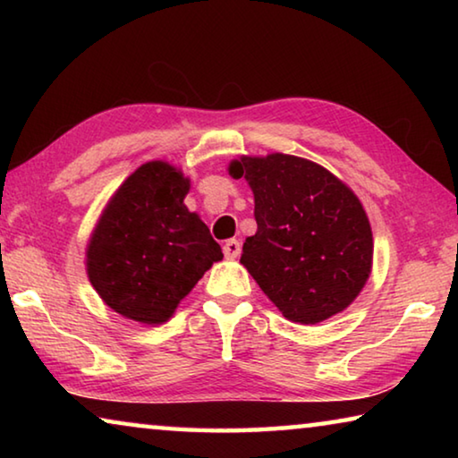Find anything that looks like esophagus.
<instances>
[{"mask_svg":"<svg viewBox=\"0 0 458 458\" xmlns=\"http://www.w3.org/2000/svg\"><path fill=\"white\" fill-rule=\"evenodd\" d=\"M222 250H224V257H226V259H236L240 254V242L236 238L226 240V242H224V246H222Z\"/></svg>","mask_w":458,"mask_h":458,"instance_id":"esophagus-1","label":"esophagus"}]
</instances>
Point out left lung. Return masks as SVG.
<instances>
[{"label":"left lung","instance_id":"left-lung-1","mask_svg":"<svg viewBox=\"0 0 458 458\" xmlns=\"http://www.w3.org/2000/svg\"><path fill=\"white\" fill-rule=\"evenodd\" d=\"M254 193L257 234L240 262L286 319L315 325L353 303L371 273L374 238L358 196L294 155L234 159Z\"/></svg>","mask_w":458,"mask_h":458}]
</instances>
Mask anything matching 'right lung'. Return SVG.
Masks as SVG:
<instances>
[{
    "instance_id": "1",
    "label": "right lung",
    "mask_w": 458,
    "mask_h": 458,
    "mask_svg": "<svg viewBox=\"0 0 458 458\" xmlns=\"http://www.w3.org/2000/svg\"><path fill=\"white\" fill-rule=\"evenodd\" d=\"M190 180L165 161L135 169L108 201L87 246V273L100 299L145 325H161L222 248L190 212Z\"/></svg>"
}]
</instances>
